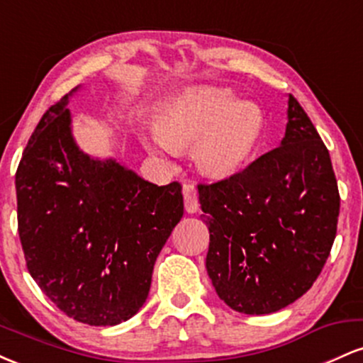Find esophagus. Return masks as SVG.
I'll return each mask as SVG.
<instances>
[{
	"label": "esophagus",
	"mask_w": 363,
	"mask_h": 363,
	"mask_svg": "<svg viewBox=\"0 0 363 363\" xmlns=\"http://www.w3.org/2000/svg\"><path fill=\"white\" fill-rule=\"evenodd\" d=\"M182 194H184V208L187 213H196L199 210L198 201V191H196L194 184H184L182 187Z\"/></svg>",
	"instance_id": "obj_1"
}]
</instances>
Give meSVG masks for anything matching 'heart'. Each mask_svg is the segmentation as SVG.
I'll use <instances>...</instances> for the list:
<instances>
[{
  "instance_id": "obj_1",
  "label": "heart",
  "mask_w": 363,
  "mask_h": 363,
  "mask_svg": "<svg viewBox=\"0 0 363 363\" xmlns=\"http://www.w3.org/2000/svg\"><path fill=\"white\" fill-rule=\"evenodd\" d=\"M264 118L256 104L239 101L220 86H191L162 104L157 129L143 136L155 155L193 147L196 167L210 177L235 176L259 145Z\"/></svg>"
}]
</instances>
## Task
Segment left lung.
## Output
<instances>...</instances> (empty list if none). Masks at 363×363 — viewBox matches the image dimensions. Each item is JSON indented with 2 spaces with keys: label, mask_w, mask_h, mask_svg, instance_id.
Here are the masks:
<instances>
[{
  "label": "left lung",
  "mask_w": 363,
  "mask_h": 363,
  "mask_svg": "<svg viewBox=\"0 0 363 363\" xmlns=\"http://www.w3.org/2000/svg\"><path fill=\"white\" fill-rule=\"evenodd\" d=\"M280 147L235 176L199 184L206 272L242 314H272L319 277L336 237L340 193L328 148L294 95Z\"/></svg>",
  "instance_id": "left-lung-1"
}]
</instances>
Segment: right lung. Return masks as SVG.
<instances>
[{
	"instance_id": "1",
	"label": "right lung",
	"mask_w": 363,
	"mask_h": 363,
	"mask_svg": "<svg viewBox=\"0 0 363 363\" xmlns=\"http://www.w3.org/2000/svg\"><path fill=\"white\" fill-rule=\"evenodd\" d=\"M78 90L49 107L23 150L18 234L28 273L57 309L116 326L147 301L157 256L184 213L182 187L83 152L68 109Z\"/></svg>"
}]
</instances>
